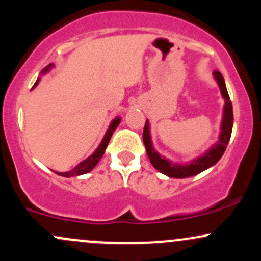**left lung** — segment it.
Masks as SVG:
<instances>
[{
  "label": "left lung",
  "instance_id": "8db88e82",
  "mask_svg": "<svg viewBox=\"0 0 261 261\" xmlns=\"http://www.w3.org/2000/svg\"><path fill=\"white\" fill-rule=\"evenodd\" d=\"M213 74L220 88V93H222L223 98L225 100V105L224 113H223L222 127H220L219 141L216 145L212 146L204 154H202L198 159L193 160L190 163H186V165H178V163L168 161V160H166L165 157H162L161 154H159L154 151L150 136V125H148V121L146 120L144 135H142L146 147V153H147L153 167L161 173L166 174V176L172 177V178H186V177L196 176V174L203 172L204 170L216 165L220 160V157L223 156V153H224L225 148H227L229 140H230L231 130H233V105H231L230 98H229L224 78L220 74V71L216 70Z\"/></svg>",
  "mask_w": 261,
  "mask_h": 261
}]
</instances>
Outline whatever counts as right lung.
<instances>
[{
    "label": "right lung",
    "instance_id": "right-lung-1",
    "mask_svg": "<svg viewBox=\"0 0 261 261\" xmlns=\"http://www.w3.org/2000/svg\"><path fill=\"white\" fill-rule=\"evenodd\" d=\"M51 65H53V64H49L48 67H45L44 69H43L42 73H45V71L49 70L51 68ZM38 82H39V79H37L34 87L38 84ZM119 124H120V117H116L115 120H113V121H111V124H110V126H109L107 134H105L104 139H102L101 144L99 145V147L96 148L95 152L91 154V156H89L87 160H84L83 162H80L78 166H75L73 170L68 171V172H56V173L59 174V176H63V177H73V176H80V174L90 172V171L93 170V168L95 167L96 165H98L100 159H101L102 154H104L105 148H107L109 141H110V139H111V135H113V133L115 131V128L117 127V125H119Z\"/></svg>",
    "mask_w": 261,
    "mask_h": 261
}]
</instances>
